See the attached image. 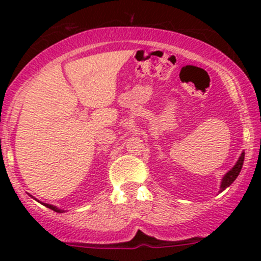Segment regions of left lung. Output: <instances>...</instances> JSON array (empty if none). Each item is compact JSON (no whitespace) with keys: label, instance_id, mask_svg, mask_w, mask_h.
<instances>
[{"label":"left lung","instance_id":"left-lung-1","mask_svg":"<svg viewBox=\"0 0 261 261\" xmlns=\"http://www.w3.org/2000/svg\"><path fill=\"white\" fill-rule=\"evenodd\" d=\"M244 158H245V152H243V154H241V156L239 158V160H238V163L235 164V167H233L232 169H230L227 173H226L225 177L222 178V181H221L220 192L225 191L227 187H230L231 184L233 183V180L238 178V175L240 174L241 168H243V164H244Z\"/></svg>","mask_w":261,"mask_h":261}]
</instances>
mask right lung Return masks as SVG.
Listing matches in <instances>:
<instances>
[{
  "label": "right lung",
  "mask_w": 261,
  "mask_h": 261,
  "mask_svg": "<svg viewBox=\"0 0 261 261\" xmlns=\"http://www.w3.org/2000/svg\"><path fill=\"white\" fill-rule=\"evenodd\" d=\"M43 204H44V206H45V207H48V208L53 210V211H55V212H59V213H62V212H63L62 210L57 208V207H55V206H51V204H48V203H43Z\"/></svg>",
  "instance_id": "right-lung-1"
}]
</instances>
